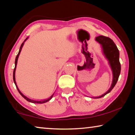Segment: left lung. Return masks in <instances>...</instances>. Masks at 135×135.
<instances>
[{"instance_id": "obj_1", "label": "left lung", "mask_w": 135, "mask_h": 135, "mask_svg": "<svg viewBox=\"0 0 135 135\" xmlns=\"http://www.w3.org/2000/svg\"><path fill=\"white\" fill-rule=\"evenodd\" d=\"M95 40L101 45L104 55L107 59V60L108 61L109 64L110 65L112 71H113V82H112L110 88L108 91L100 97L94 98H100L104 97L107 93L110 92L117 83L120 74L121 65L119 61V51L113 40L108 37H105V36H99L96 37Z\"/></svg>"}]
</instances>
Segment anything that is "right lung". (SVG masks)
Instances as JSON below:
<instances>
[{
    "instance_id": "right-lung-1",
    "label": "right lung",
    "mask_w": 135,
    "mask_h": 135,
    "mask_svg": "<svg viewBox=\"0 0 135 135\" xmlns=\"http://www.w3.org/2000/svg\"><path fill=\"white\" fill-rule=\"evenodd\" d=\"M27 38H28V37L26 38V39L24 41V42H23V43H22V44H21V46H20L19 52H18V55H17V56H16L15 61V68H14V70H13V81H14V83H15V86H16V87H17V90H18V92H19V93H20V95H21L22 96V97L24 98L25 99H26V100H27V101H28V102H32V103H35V104H43V103H45V102H46L49 101V100H51V99H52V97H53V96H54V93L51 96V97L49 98L48 99H47L42 100H36L31 99H30V98H27V97H26V96H25V95L23 94V93H22L21 92V91L20 90V89H18V86H17V83H16V81H15V70H16V67H17V65L18 59V57H19V55H20V52H21V51L22 47V46H23V45H24V42H26Z\"/></svg>"
}]
</instances>
